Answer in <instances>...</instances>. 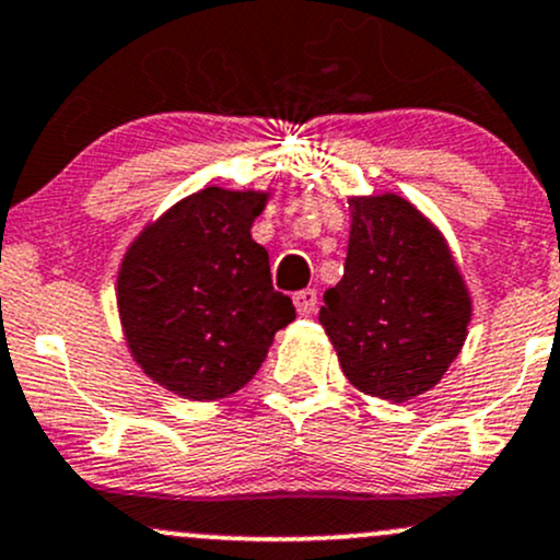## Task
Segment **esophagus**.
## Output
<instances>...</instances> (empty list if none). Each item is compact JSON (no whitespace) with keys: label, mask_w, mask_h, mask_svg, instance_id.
Segmentation results:
<instances>
[{"label":"esophagus","mask_w":560,"mask_h":560,"mask_svg":"<svg viewBox=\"0 0 560 560\" xmlns=\"http://www.w3.org/2000/svg\"><path fill=\"white\" fill-rule=\"evenodd\" d=\"M294 308H298L300 316H311L313 311H316V303H318V294L316 290H300L294 292Z\"/></svg>","instance_id":"34e87169"}]
</instances>
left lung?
<instances>
[{
    "instance_id": "obj_1",
    "label": "left lung",
    "mask_w": 560,
    "mask_h": 560,
    "mask_svg": "<svg viewBox=\"0 0 560 560\" xmlns=\"http://www.w3.org/2000/svg\"><path fill=\"white\" fill-rule=\"evenodd\" d=\"M346 273L318 322L353 388L409 401L441 383L468 337L472 300L444 233L398 194L348 196Z\"/></svg>"
}]
</instances>
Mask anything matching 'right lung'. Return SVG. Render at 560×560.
I'll use <instances>...</instances> for the list:
<instances>
[{
    "instance_id": "right-lung-1",
    "label": "right lung",
    "mask_w": 560,
    "mask_h": 560,
    "mask_svg": "<svg viewBox=\"0 0 560 560\" xmlns=\"http://www.w3.org/2000/svg\"><path fill=\"white\" fill-rule=\"evenodd\" d=\"M270 190L207 186L143 225L121 257L116 305L127 348L153 383L188 401L242 390L294 318L270 284L252 223Z\"/></svg>"
}]
</instances>
